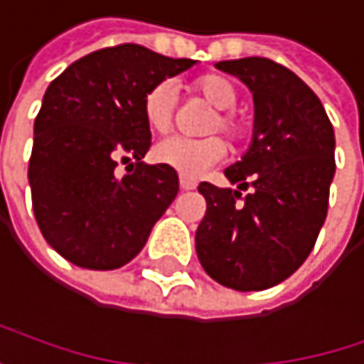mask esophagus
Masks as SVG:
<instances>
[{"instance_id":"esophagus-1","label":"esophagus","mask_w":364,"mask_h":364,"mask_svg":"<svg viewBox=\"0 0 364 364\" xmlns=\"http://www.w3.org/2000/svg\"><path fill=\"white\" fill-rule=\"evenodd\" d=\"M180 186H182V191H193V188H197V180L180 176Z\"/></svg>"}]
</instances>
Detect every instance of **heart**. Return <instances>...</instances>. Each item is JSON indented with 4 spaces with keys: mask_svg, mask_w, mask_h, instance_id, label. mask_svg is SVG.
Segmentation results:
<instances>
[{
    "mask_svg": "<svg viewBox=\"0 0 364 364\" xmlns=\"http://www.w3.org/2000/svg\"><path fill=\"white\" fill-rule=\"evenodd\" d=\"M191 92L199 94L218 113L212 117L208 132H223L234 144H242L251 134V124L232 111L238 102L236 85L220 75H203L191 83ZM173 109H176V92L169 83H159L148 90L141 102V113L152 132L165 134L173 126ZM227 156V146L220 137L205 139H186V137H169L154 148V161L178 171L186 178H199L214 165H218Z\"/></svg>",
    "mask_w": 364,
    "mask_h": 364,
    "instance_id": "heart-1",
    "label": "heart"
}]
</instances>
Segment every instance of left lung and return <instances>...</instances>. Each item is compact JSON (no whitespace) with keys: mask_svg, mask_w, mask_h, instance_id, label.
<instances>
[{"mask_svg":"<svg viewBox=\"0 0 364 364\" xmlns=\"http://www.w3.org/2000/svg\"><path fill=\"white\" fill-rule=\"evenodd\" d=\"M216 68L253 92L255 130L242 161L225 169L238 188L199 184L205 216L195 249L216 283L259 291L291 277L315 247L335 176V130L320 98L289 68L266 58Z\"/></svg>","mask_w":364,"mask_h":364,"instance_id":"1","label":"left lung"}]
</instances>
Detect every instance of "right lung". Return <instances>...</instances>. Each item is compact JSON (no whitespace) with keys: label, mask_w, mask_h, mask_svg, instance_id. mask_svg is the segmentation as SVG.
<instances>
[{"label":"right lung","mask_w":364,"mask_h":364,"mask_svg":"<svg viewBox=\"0 0 364 364\" xmlns=\"http://www.w3.org/2000/svg\"><path fill=\"white\" fill-rule=\"evenodd\" d=\"M193 64L117 44L77 60L44 92L27 178L36 223L64 259L115 270L148 242L180 182L173 169L141 163L152 146L141 102ZM119 162L129 163L122 178Z\"/></svg>","instance_id":"1"}]
</instances>
